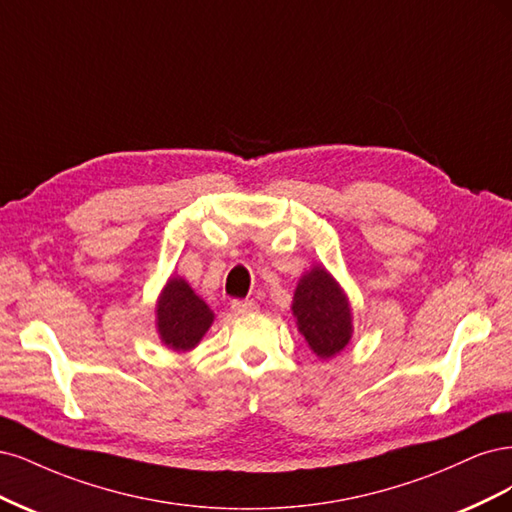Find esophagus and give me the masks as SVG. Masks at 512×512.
Segmentation results:
<instances>
[{"instance_id": "1", "label": "esophagus", "mask_w": 512, "mask_h": 512, "mask_svg": "<svg viewBox=\"0 0 512 512\" xmlns=\"http://www.w3.org/2000/svg\"><path fill=\"white\" fill-rule=\"evenodd\" d=\"M232 310L238 312V315H253V312L259 310V306L253 300H236L232 302Z\"/></svg>"}]
</instances>
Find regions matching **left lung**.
<instances>
[{
	"mask_svg": "<svg viewBox=\"0 0 512 512\" xmlns=\"http://www.w3.org/2000/svg\"><path fill=\"white\" fill-rule=\"evenodd\" d=\"M291 312L298 332L319 359H332L353 338L349 295L325 266H312L298 280Z\"/></svg>",
	"mask_w": 512,
	"mask_h": 512,
	"instance_id": "8db88e82",
	"label": "left lung"
}]
</instances>
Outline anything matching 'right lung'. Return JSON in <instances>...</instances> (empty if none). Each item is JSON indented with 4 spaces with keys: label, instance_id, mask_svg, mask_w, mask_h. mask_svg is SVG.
<instances>
[{
    "label": "right lung",
    "instance_id": "obj_1",
    "mask_svg": "<svg viewBox=\"0 0 512 512\" xmlns=\"http://www.w3.org/2000/svg\"><path fill=\"white\" fill-rule=\"evenodd\" d=\"M214 312L183 276L172 274L155 302V327L161 344L174 353H189L202 342Z\"/></svg>",
    "mask_w": 512,
    "mask_h": 512
}]
</instances>
